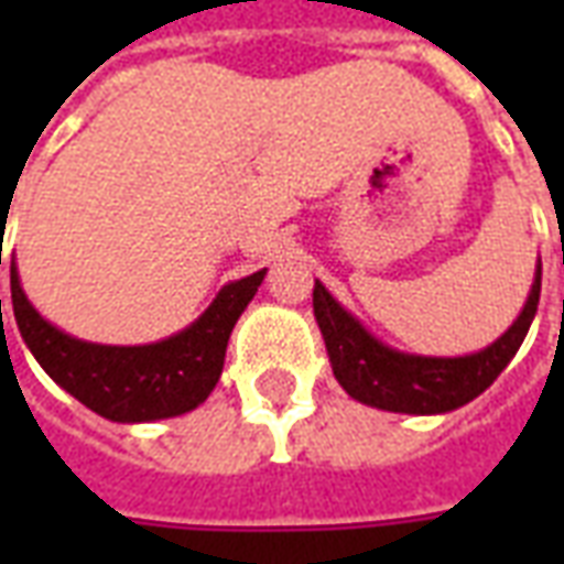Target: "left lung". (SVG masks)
I'll list each match as a JSON object with an SVG mask.
<instances>
[{
	"instance_id": "obj_1",
	"label": "left lung",
	"mask_w": 564,
	"mask_h": 564,
	"mask_svg": "<svg viewBox=\"0 0 564 564\" xmlns=\"http://www.w3.org/2000/svg\"><path fill=\"white\" fill-rule=\"evenodd\" d=\"M541 299V269L517 323L496 344L471 356L437 359L383 347L344 311L323 283H314V317L326 341L332 375L356 402L395 414H447L492 383L520 350Z\"/></svg>"
}]
</instances>
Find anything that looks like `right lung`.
I'll return each instance as SVG.
<instances>
[{
  "instance_id": "add662e5",
  "label": "right lung",
  "mask_w": 564,
  "mask_h": 564,
  "mask_svg": "<svg viewBox=\"0 0 564 564\" xmlns=\"http://www.w3.org/2000/svg\"><path fill=\"white\" fill-rule=\"evenodd\" d=\"M265 271L223 286L214 305L174 338L144 347H102L44 323L20 290L11 262V305L23 341L51 378L105 420L144 423L193 411L217 387L235 319L253 299ZM2 311V302H0Z\"/></svg>"
}]
</instances>
